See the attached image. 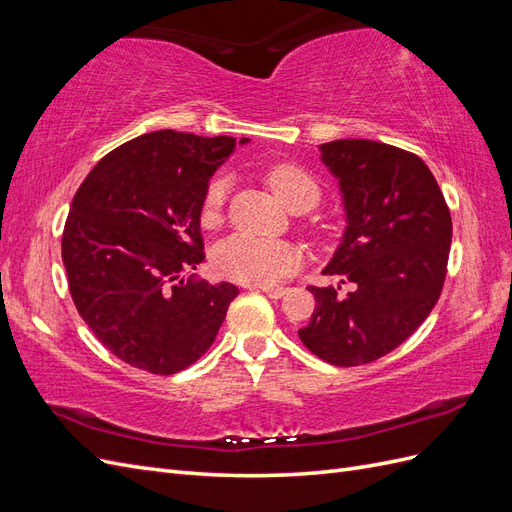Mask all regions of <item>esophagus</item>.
I'll return each instance as SVG.
<instances>
[{
	"label": "esophagus",
	"instance_id": "1",
	"mask_svg": "<svg viewBox=\"0 0 512 512\" xmlns=\"http://www.w3.org/2000/svg\"><path fill=\"white\" fill-rule=\"evenodd\" d=\"M252 288H260L262 292L267 294L269 299H282L284 294H286V288H282V286H277V288H271V286H252Z\"/></svg>",
	"mask_w": 512,
	"mask_h": 512
}]
</instances>
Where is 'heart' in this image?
I'll use <instances>...</instances> for the list:
<instances>
[{
    "mask_svg": "<svg viewBox=\"0 0 512 512\" xmlns=\"http://www.w3.org/2000/svg\"><path fill=\"white\" fill-rule=\"evenodd\" d=\"M267 181L292 211H307L320 198L318 181L305 168L292 162L273 164ZM228 200V177L218 175L207 185L200 203V222L215 226L224 215ZM303 254L288 241L260 239L252 235H232L213 252V267L222 277L250 286H273L301 267Z\"/></svg>",
    "mask_w": 512,
    "mask_h": 512,
    "instance_id": "b5f03b06",
    "label": "heart"
}]
</instances>
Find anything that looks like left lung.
Listing matches in <instances>:
<instances>
[{"label": "left lung", "mask_w": 512, "mask_h": 512, "mask_svg": "<svg viewBox=\"0 0 512 512\" xmlns=\"http://www.w3.org/2000/svg\"><path fill=\"white\" fill-rule=\"evenodd\" d=\"M348 215L324 275L342 288L309 286L316 307L301 342L318 359L356 367L389 354L438 303L451 250V211L436 177L414 153L365 138L320 145Z\"/></svg>", "instance_id": "obj_1"}]
</instances>
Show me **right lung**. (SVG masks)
Segmentation results:
<instances>
[{
	"label": "right lung",
	"mask_w": 512,
	"mask_h": 512,
	"mask_svg": "<svg viewBox=\"0 0 512 512\" xmlns=\"http://www.w3.org/2000/svg\"><path fill=\"white\" fill-rule=\"evenodd\" d=\"M235 143L175 130L136 136L106 153L74 194L61 237L68 288L123 363L158 376L190 367L239 294L228 282L183 277L205 260L200 203Z\"/></svg>",
	"instance_id": "obj_1"
}]
</instances>
